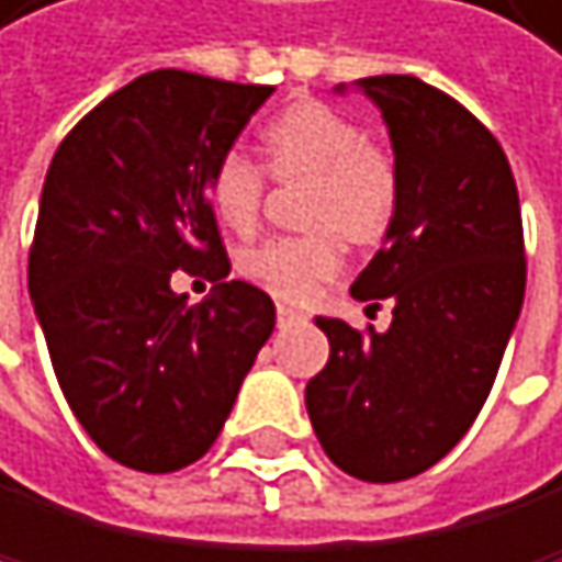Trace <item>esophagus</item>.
<instances>
[{
	"label": "esophagus",
	"mask_w": 562,
	"mask_h": 562,
	"mask_svg": "<svg viewBox=\"0 0 562 562\" xmlns=\"http://www.w3.org/2000/svg\"><path fill=\"white\" fill-rule=\"evenodd\" d=\"M276 318H279V325L286 328V325H296V322H304L307 314H304L301 307H293V304H279V307H276Z\"/></svg>",
	"instance_id": "1"
}]
</instances>
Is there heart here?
<instances>
[{
    "mask_svg": "<svg viewBox=\"0 0 562 562\" xmlns=\"http://www.w3.org/2000/svg\"><path fill=\"white\" fill-rule=\"evenodd\" d=\"M269 175L311 181L304 237H272L244 251L240 272L283 301H307L342 269V235L378 240L398 210V167L360 122L322 101L279 111L261 132ZM210 205L231 231L248 234L266 205V170L244 149H226L210 170Z\"/></svg>",
    "mask_w": 562,
    "mask_h": 562,
    "instance_id": "b5f03b06",
    "label": "heart"
}]
</instances>
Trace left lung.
<instances>
[{"label": "left lung", "mask_w": 562, "mask_h": 562, "mask_svg": "<svg viewBox=\"0 0 562 562\" xmlns=\"http://www.w3.org/2000/svg\"><path fill=\"white\" fill-rule=\"evenodd\" d=\"M357 87L392 135L398 210L349 293L387 301L392 325L314 318L331 352L304 402L342 472L402 483L437 465L483 409L525 301V234L510 164L475 114L416 76Z\"/></svg>", "instance_id": "1"}]
</instances>
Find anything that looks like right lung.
I'll return each mask as SVG.
<instances>
[{
  "label": "right lung",
  "instance_id": "add662e5",
  "mask_svg": "<svg viewBox=\"0 0 562 562\" xmlns=\"http://www.w3.org/2000/svg\"><path fill=\"white\" fill-rule=\"evenodd\" d=\"M276 87L157 69L114 90L48 167L26 286L55 378L90 440L135 472L213 448L276 328L251 283L202 304L170 272L226 279L210 170Z\"/></svg>",
  "mask_w": 562,
  "mask_h": 562
}]
</instances>
